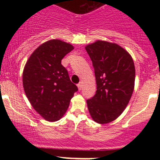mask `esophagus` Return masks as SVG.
I'll use <instances>...</instances> for the list:
<instances>
[{"label":"esophagus","instance_id":"obj_1","mask_svg":"<svg viewBox=\"0 0 160 160\" xmlns=\"http://www.w3.org/2000/svg\"><path fill=\"white\" fill-rule=\"evenodd\" d=\"M78 90H79V91L81 90L82 88V84L81 82H79V83L78 84Z\"/></svg>","mask_w":160,"mask_h":160}]
</instances>
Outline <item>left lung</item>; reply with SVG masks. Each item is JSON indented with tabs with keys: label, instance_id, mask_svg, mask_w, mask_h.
Segmentation results:
<instances>
[{
	"label": "left lung",
	"instance_id": "left-lung-1",
	"mask_svg": "<svg viewBox=\"0 0 160 160\" xmlns=\"http://www.w3.org/2000/svg\"><path fill=\"white\" fill-rule=\"evenodd\" d=\"M85 49L92 62L97 84L95 95L86 102L88 109L97 123H109L120 117L132 95V57L117 43L105 40H96Z\"/></svg>",
	"mask_w": 160,
	"mask_h": 160
}]
</instances>
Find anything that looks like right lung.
<instances>
[{"label":"right lung","instance_id":"obj_1","mask_svg":"<svg viewBox=\"0 0 160 160\" xmlns=\"http://www.w3.org/2000/svg\"><path fill=\"white\" fill-rule=\"evenodd\" d=\"M74 48L63 40H49L32 53L24 67L25 95L37 113L47 121L60 120L78 90L61 64L64 56Z\"/></svg>","mask_w":160,"mask_h":160}]
</instances>
